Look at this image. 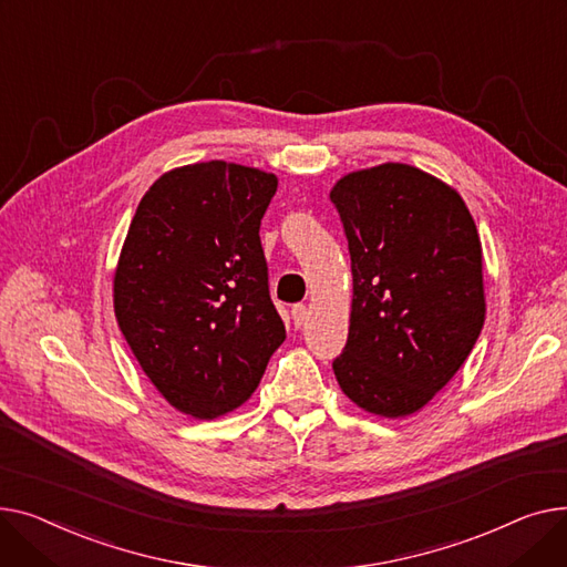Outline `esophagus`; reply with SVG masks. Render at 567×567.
I'll list each match as a JSON object with an SVG mask.
<instances>
[{
    "label": "esophagus",
    "instance_id": "obj_1",
    "mask_svg": "<svg viewBox=\"0 0 567 567\" xmlns=\"http://www.w3.org/2000/svg\"><path fill=\"white\" fill-rule=\"evenodd\" d=\"M290 313H292L295 327H302L309 320V307H305V305H295Z\"/></svg>",
    "mask_w": 567,
    "mask_h": 567
}]
</instances>
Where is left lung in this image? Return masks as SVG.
Wrapping results in <instances>:
<instances>
[{
	"label": "left lung",
	"mask_w": 567,
	"mask_h": 567,
	"mask_svg": "<svg viewBox=\"0 0 567 567\" xmlns=\"http://www.w3.org/2000/svg\"><path fill=\"white\" fill-rule=\"evenodd\" d=\"M352 260L341 391L363 412L403 419L460 371L485 322L483 247L457 189L384 162L331 187Z\"/></svg>",
	"instance_id": "8db88e82"
}]
</instances>
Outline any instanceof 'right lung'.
Segmentation results:
<instances>
[{
    "mask_svg": "<svg viewBox=\"0 0 567 567\" xmlns=\"http://www.w3.org/2000/svg\"><path fill=\"white\" fill-rule=\"evenodd\" d=\"M277 176L210 159L142 196L114 270V313L142 371L178 412L213 421L247 403L286 341L260 219Z\"/></svg>",
    "mask_w": 567,
    "mask_h": 567,
    "instance_id": "add662e5",
    "label": "right lung"
}]
</instances>
